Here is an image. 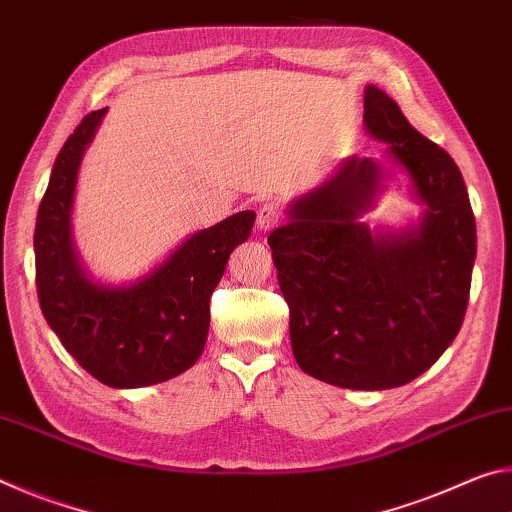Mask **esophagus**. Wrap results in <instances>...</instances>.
Instances as JSON below:
<instances>
[{"label":"esophagus","instance_id":"obj_1","mask_svg":"<svg viewBox=\"0 0 512 512\" xmlns=\"http://www.w3.org/2000/svg\"><path fill=\"white\" fill-rule=\"evenodd\" d=\"M282 219V207L275 201H268L257 210V228L259 230H271L273 225L280 223Z\"/></svg>","mask_w":512,"mask_h":512}]
</instances>
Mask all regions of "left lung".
<instances>
[{
    "label": "left lung",
    "mask_w": 512,
    "mask_h": 512,
    "mask_svg": "<svg viewBox=\"0 0 512 512\" xmlns=\"http://www.w3.org/2000/svg\"><path fill=\"white\" fill-rule=\"evenodd\" d=\"M363 119L388 142L427 205L418 228L372 235L354 219L372 205L381 164L352 155L291 205L268 235L291 348L307 375L352 391L404 386L438 361L463 325L476 223L461 171L420 135L384 90L368 85Z\"/></svg>",
    "instance_id": "left-lung-1"
}]
</instances>
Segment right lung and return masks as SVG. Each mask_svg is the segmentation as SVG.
<instances>
[{
    "instance_id": "right-lung-1",
    "label": "right lung",
    "mask_w": 512,
    "mask_h": 512,
    "mask_svg": "<svg viewBox=\"0 0 512 512\" xmlns=\"http://www.w3.org/2000/svg\"><path fill=\"white\" fill-rule=\"evenodd\" d=\"M106 108L67 137L36 219V289L42 316L94 379L112 388L160 384L192 368L210 329V298L255 212H237L196 232L133 287H99L83 275L69 237V210L83 151Z\"/></svg>"
}]
</instances>
